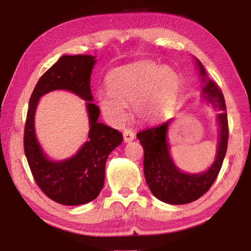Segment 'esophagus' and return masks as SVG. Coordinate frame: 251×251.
Returning a JSON list of instances; mask_svg holds the SVG:
<instances>
[{"mask_svg": "<svg viewBox=\"0 0 251 251\" xmlns=\"http://www.w3.org/2000/svg\"><path fill=\"white\" fill-rule=\"evenodd\" d=\"M123 136H124V142L125 143H129L135 138L134 131L131 129H128V128L124 129V131H123Z\"/></svg>", "mask_w": 251, "mask_h": 251, "instance_id": "obj_1", "label": "esophagus"}]
</instances>
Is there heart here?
Returning <instances> with one entry per match:
<instances>
[{"mask_svg":"<svg viewBox=\"0 0 251 251\" xmlns=\"http://www.w3.org/2000/svg\"><path fill=\"white\" fill-rule=\"evenodd\" d=\"M109 91L99 94L100 106L112 123L126 117V105L131 104L135 117L156 122L166 116L179 95L181 80L171 67L151 61L136 62L113 70L107 76Z\"/></svg>","mask_w":251,"mask_h":251,"instance_id":"heart-1","label":"heart"}]
</instances>
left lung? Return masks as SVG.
<instances>
[{"instance_id":"obj_1","label":"left lung","mask_w":251,"mask_h":251,"mask_svg":"<svg viewBox=\"0 0 251 251\" xmlns=\"http://www.w3.org/2000/svg\"><path fill=\"white\" fill-rule=\"evenodd\" d=\"M199 73L206 85L202 88L203 97L219 109V143L214 164L201 174H186L180 172L169 155L167 129L171 120L159 125L150 127L137 134L144 148V174L151 192L159 201L171 205H184L197 201L206 194L223 166L228 145V118L225 99L218 85L206 79V71L196 59Z\"/></svg>"}]
</instances>
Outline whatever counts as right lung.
Returning <instances> with one entry per match:
<instances>
[{
  "label": "right lung",
  "mask_w": 251,
  "mask_h": 251,
  "mask_svg": "<svg viewBox=\"0 0 251 251\" xmlns=\"http://www.w3.org/2000/svg\"><path fill=\"white\" fill-rule=\"evenodd\" d=\"M95 56L64 55L41 76L29 99L24 128V151L37 186L61 205L77 206L99 196L105 180V165L114 148L121 145L120 131L97 122L100 108L93 103L91 74ZM66 89L88 101L90 116L89 141L76 155L62 162L50 161L41 151L33 130L38 100L46 92Z\"/></svg>",
  "instance_id": "add662e5"
}]
</instances>
